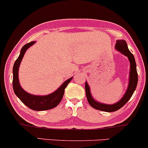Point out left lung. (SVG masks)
<instances>
[{"label":"left lung","mask_w":148,"mask_h":148,"mask_svg":"<svg viewBox=\"0 0 148 148\" xmlns=\"http://www.w3.org/2000/svg\"><path fill=\"white\" fill-rule=\"evenodd\" d=\"M116 50L120 51L121 53L125 56L128 58V60L130 62V73H129V80H128V85L126 89V91L123 97L118 102L114 104H105L98 102L92 97L91 95L90 89V86L88 85L87 82H86V97H87L88 101L89 104L91 105L93 108L100 111H103V112H113L118 111L119 109L122 107L126 103L129 101L132 95H133L136 88H137V82H138V75L137 71V66H136L135 59L134 56L133 55L129 49L128 48V45L126 42L124 40L120 39L117 40L116 45H115Z\"/></svg>","instance_id":"1"}]
</instances>
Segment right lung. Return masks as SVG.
I'll use <instances>...</instances> for the list:
<instances>
[{
    "mask_svg": "<svg viewBox=\"0 0 148 148\" xmlns=\"http://www.w3.org/2000/svg\"><path fill=\"white\" fill-rule=\"evenodd\" d=\"M36 41H32L24 45L20 51V56L15 60L13 68V88L15 95L18 97L20 101L30 109L34 111H45L53 109L60 103L64 93V89L68 84L73 79L71 77L65 81L56 90L47 95L38 96L28 93L20 86L19 82L18 72L20 63L24 57L26 50L35 43Z\"/></svg>",
    "mask_w": 148,
    "mask_h": 148,
    "instance_id": "obj_1",
    "label": "right lung"
}]
</instances>
